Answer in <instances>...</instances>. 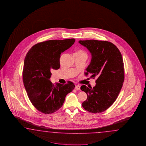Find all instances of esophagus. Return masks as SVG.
Wrapping results in <instances>:
<instances>
[{
  "label": "esophagus",
  "instance_id": "34e87169",
  "mask_svg": "<svg viewBox=\"0 0 146 146\" xmlns=\"http://www.w3.org/2000/svg\"><path fill=\"white\" fill-rule=\"evenodd\" d=\"M75 88L76 90H79L80 89V86L79 85H76V86H75Z\"/></svg>",
  "mask_w": 146,
  "mask_h": 146
}]
</instances>
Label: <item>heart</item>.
<instances>
[{"label":"heart","instance_id":"obj_1","mask_svg":"<svg viewBox=\"0 0 146 146\" xmlns=\"http://www.w3.org/2000/svg\"><path fill=\"white\" fill-rule=\"evenodd\" d=\"M79 52H82V51H79Z\"/></svg>","mask_w":146,"mask_h":146}]
</instances>
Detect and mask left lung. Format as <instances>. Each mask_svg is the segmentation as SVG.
<instances>
[{
	"label": "left lung",
	"mask_w": 146,
	"mask_h": 146,
	"mask_svg": "<svg viewBox=\"0 0 146 146\" xmlns=\"http://www.w3.org/2000/svg\"><path fill=\"white\" fill-rule=\"evenodd\" d=\"M79 43L88 49L92 56L85 75L90 73L93 79L97 78L93 88L85 85L81 87V90L87 94V99L82 106L90 112L101 113L113 104L123 87V57L115 44L106 40H86Z\"/></svg>",
	"instance_id": "obj_1"
}]
</instances>
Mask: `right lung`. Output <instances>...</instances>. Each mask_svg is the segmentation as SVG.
I'll return each mask as SVG.
<instances>
[{
	"mask_svg": "<svg viewBox=\"0 0 146 146\" xmlns=\"http://www.w3.org/2000/svg\"><path fill=\"white\" fill-rule=\"evenodd\" d=\"M75 39L49 40L31 47L25 59L22 72L23 84L32 104L37 110L51 114L63 105L65 97L75 87L70 81L66 84H52L51 71L60 67V54L70 48Z\"/></svg>",
	"mask_w": 146,
	"mask_h": 146,
	"instance_id": "add662e5",
	"label": "right lung"
}]
</instances>
